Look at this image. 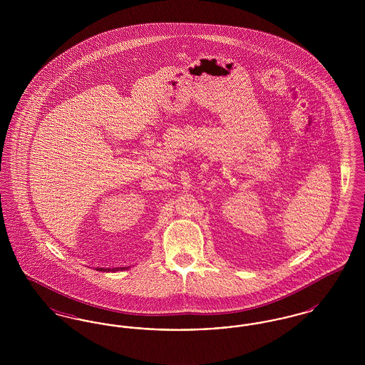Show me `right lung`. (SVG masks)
Segmentation results:
<instances>
[{
  "mask_svg": "<svg viewBox=\"0 0 365 365\" xmlns=\"http://www.w3.org/2000/svg\"><path fill=\"white\" fill-rule=\"evenodd\" d=\"M128 268V267H127ZM119 269H125V267H123V268H113V269H110V268H100V269H97V271H119Z\"/></svg>",
  "mask_w": 365,
  "mask_h": 365,
  "instance_id": "right-lung-1",
  "label": "right lung"
}]
</instances>
